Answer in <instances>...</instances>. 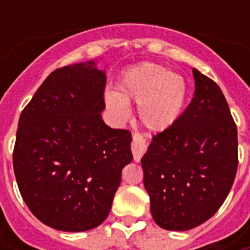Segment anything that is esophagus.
Listing matches in <instances>:
<instances>
[{"mask_svg": "<svg viewBox=\"0 0 250 250\" xmlns=\"http://www.w3.org/2000/svg\"><path fill=\"white\" fill-rule=\"evenodd\" d=\"M132 153H133V160L136 162H140L141 157L144 156V153L146 152L148 148V140L146 137L140 135V133H135L132 136Z\"/></svg>", "mask_w": 250, "mask_h": 250, "instance_id": "obj_1", "label": "esophagus"}]
</instances>
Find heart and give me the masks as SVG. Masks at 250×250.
Returning <instances> with one entry per match:
<instances>
[{"label":"heart","instance_id":"heart-1","mask_svg":"<svg viewBox=\"0 0 250 250\" xmlns=\"http://www.w3.org/2000/svg\"><path fill=\"white\" fill-rule=\"evenodd\" d=\"M188 84L178 72L160 64L143 62L125 68L118 82V92L104 94L106 109L117 122L131 115L129 102L139 105L141 123L152 132H165L178 122L186 106Z\"/></svg>","mask_w":250,"mask_h":250}]
</instances>
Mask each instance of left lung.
Here are the masks:
<instances>
[{
  "label": "left lung",
  "instance_id": "obj_1",
  "mask_svg": "<svg viewBox=\"0 0 250 250\" xmlns=\"http://www.w3.org/2000/svg\"><path fill=\"white\" fill-rule=\"evenodd\" d=\"M194 96L171 128L141 158L157 225L192 229L225 202L237 170V129L221 88L193 68Z\"/></svg>",
  "mask_w": 250,
  "mask_h": 250
}]
</instances>
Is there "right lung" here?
<instances>
[{"label": "right lung", "instance_id": "right-lung-1", "mask_svg": "<svg viewBox=\"0 0 250 250\" xmlns=\"http://www.w3.org/2000/svg\"><path fill=\"white\" fill-rule=\"evenodd\" d=\"M105 70L88 61L53 71L21 111L13 164L32 214L58 231L105 221L132 161L131 133L105 125Z\"/></svg>", "mask_w": 250, "mask_h": 250}]
</instances>
